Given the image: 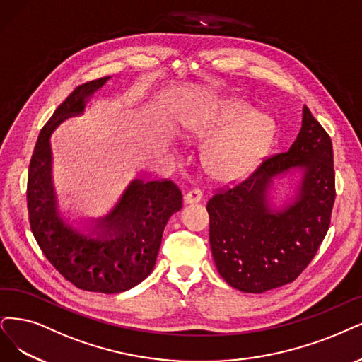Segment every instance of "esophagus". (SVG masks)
Returning <instances> with one entry per match:
<instances>
[{
  "mask_svg": "<svg viewBox=\"0 0 362 362\" xmlns=\"http://www.w3.org/2000/svg\"><path fill=\"white\" fill-rule=\"evenodd\" d=\"M202 198H203L202 189H192V191H189L188 194H185L183 202H185L186 204H195V203H198V202H202Z\"/></svg>",
  "mask_w": 362,
  "mask_h": 362,
  "instance_id": "obj_1",
  "label": "esophagus"
}]
</instances>
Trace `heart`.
Segmentation results:
<instances>
[{"instance_id": "heart-1", "label": "heart", "mask_w": 362, "mask_h": 362, "mask_svg": "<svg viewBox=\"0 0 362 362\" xmlns=\"http://www.w3.org/2000/svg\"><path fill=\"white\" fill-rule=\"evenodd\" d=\"M194 137H209L219 130L203 151V165L213 179L231 182L243 177L269 149L274 134L273 119L253 113L242 100H226L199 112L188 122Z\"/></svg>"}]
</instances>
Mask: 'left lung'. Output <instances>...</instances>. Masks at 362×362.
I'll return each mask as SVG.
<instances>
[{
	"mask_svg": "<svg viewBox=\"0 0 362 362\" xmlns=\"http://www.w3.org/2000/svg\"><path fill=\"white\" fill-rule=\"evenodd\" d=\"M332 159L328 132L304 107L303 127L288 152L265 158L245 180L209 199L211 255L226 284L261 293L303 273L329 228L336 199ZM291 168L303 170L296 202L274 212L268 189Z\"/></svg>",
	"mask_w": 362,
	"mask_h": 362,
	"instance_id": "1",
	"label": "left lung"
}]
</instances>
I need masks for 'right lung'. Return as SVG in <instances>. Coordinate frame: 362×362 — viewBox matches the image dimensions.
<instances>
[{
  "mask_svg": "<svg viewBox=\"0 0 362 362\" xmlns=\"http://www.w3.org/2000/svg\"><path fill=\"white\" fill-rule=\"evenodd\" d=\"M109 77L78 85L40 131L28 170V218L45 257L76 288L117 293L149 276L173 213L182 209V192L168 179L132 180L115 209L85 235L65 223L58 211L52 182L49 137L62 120L85 110L88 98Z\"/></svg>",
  "mask_w": 362,
  "mask_h": 362,
  "instance_id": "1",
  "label": "right lung"
}]
</instances>
